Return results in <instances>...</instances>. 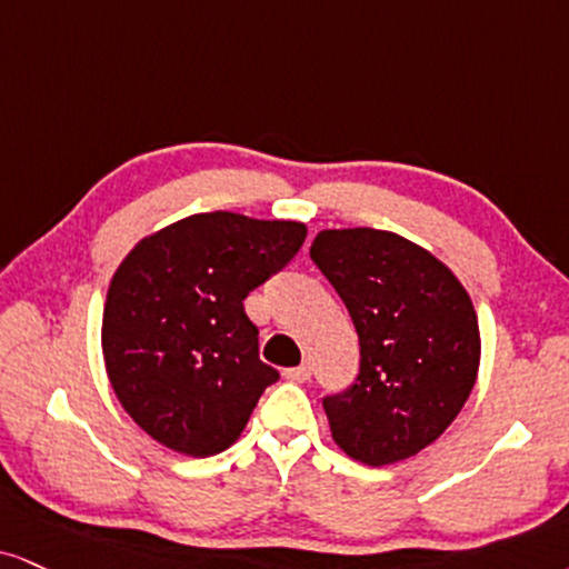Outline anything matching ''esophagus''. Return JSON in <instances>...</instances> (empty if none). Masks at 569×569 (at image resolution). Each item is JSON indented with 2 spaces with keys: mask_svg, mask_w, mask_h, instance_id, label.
<instances>
[{
  "mask_svg": "<svg viewBox=\"0 0 569 569\" xmlns=\"http://www.w3.org/2000/svg\"><path fill=\"white\" fill-rule=\"evenodd\" d=\"M284 377L290 382H306L311 380V363H300V367H292V369H284Z\"/></svg>",
  "mask_w": 569,
  "mask_h": 569,
  "instance_id": "34e87169",
  "label": "esophagus"
}]
</instances>
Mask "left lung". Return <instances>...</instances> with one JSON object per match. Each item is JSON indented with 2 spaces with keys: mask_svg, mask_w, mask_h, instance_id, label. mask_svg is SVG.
Returning <instances> with one entry per match:
<instances>
[{
  "mask_svg": "<svg viewBox=\"0 0 569 569\" xmlns=\"http://www.w3.org/2000/svg\"><path fill=\"white\" fill-rule=\"evenodd\" d=\"M311 261L359 332V375L325 396L332 438L369 467L409 459L446 432L472 392L480 329L438 258L392 231L327 229Z\"/></svg>",
  "mask_w": 569,
  "mask_h": 569,
  "instance_id": "obj_1",
  "label": "left lung"
}]
</instances>
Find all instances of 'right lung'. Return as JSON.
<instances>
[{"mask_svg": "<svg viewBox=\"0 0 569 569\" xmlns=\"http://www.w3.org/2000/svg\"><path fill=\"white\" fill-rule=\"evenodd\" d=\"M298 221L198 213L147 237L118 266L102 317L110 385L147 435L187 456L240 438L279 371L258 359L244 298L303 248Z\"/></svg>", "mask_w": 569, "mask_h": 569, "instance_id": "right-lung-1", "label": "right lung"}]
</instances>
